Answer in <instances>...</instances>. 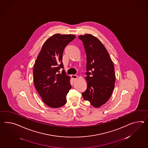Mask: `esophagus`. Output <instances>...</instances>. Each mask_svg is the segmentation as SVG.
I'll return each mask as SVG.
<instances>
[{
    "label": "esophagus",
    "instance_id": "esophagus-1",
    "mask_svg": "<svg viewBox=\"0 0 148 148\" xmlns=\"http://www.w3.org/2000/svg\"><path fill=\"white\" fill-rule=\"evenodd\" d=\"M71 77H72L73 79H75L77 78V76L76 75H72Z\"/></svg>",
    "mask_w": 148,
    "mask_h": 148
}]
</instances>
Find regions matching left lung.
Masks as SVG:
<instances>
[{
  "mask_svg": "<svg viewBox=\"0 0 148 148\" xmlns=\"http://www.w3.org/2000/svg\"><path fill=\"white\" fill-rule=\"evenodd\" d=\"M87 56L86 90L83 99L99 108L108 101L114 88V67L108 51L101 41L91 34L79 36Z\"/></svg>",
  "mask_w": 148,
  "mask_h": 148,
  "instance_id": "1",
  "label": "left lung"
}]
</instances>
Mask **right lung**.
I'll return each mask as SVG.
<instances>
[{
	"mask_svg": "<svg viewBox=\"0 0 148 148\" xmlns=\"http://www.w3.org/2000/svg\"><path fill=\"white\" fill-rule=\"evenodd\" d=\"M76 36L57 34L44 43L33 69L34 85L44 103L52 108L66 103V95L72 86L70 77L63 69L62 54L65 47Z\"/></svg>",
	"mask_w": 148,
	"mask_h": 148,
	"instance_id": "1",
	"label": "right lung"
}]
</instances>
